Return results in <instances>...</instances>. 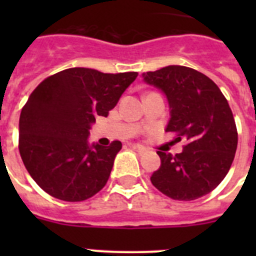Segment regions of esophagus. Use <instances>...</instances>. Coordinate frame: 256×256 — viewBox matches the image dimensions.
Masks as SVG:
<instances>
[{"instance_id": "esophagus-1", "label": "esophagus", "mask_w": 256, "mask_h": 256, "mask_svg": "<svg viewBox=\"0 0 256 256\" xmlns=\"http://www.w3.org/2000/svg\"><path fill=\"white\" fill-rule=\"evenodd\" d=\"M132 148H134V150L138 151V154L146 152V148H144V146H141V144H132Z\"/></svg>"}]
</instances>
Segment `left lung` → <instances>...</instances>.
Here are the masks:
<instances>
[{
  "instance_id": "8db88e82",
  "label": "left lung",
  "mask_w": 256,
  "mask_h": 256,
  "mask_svg": "<svg viewBox=\"0 0 256 256\" xmlns=\"http://www.w3.org/2000/svg\"><path fill=\"white\" fill-rule=\"evenodd\" d=\"M148 84L168 98L166 132L186 140L180 154L158 151L162 165L151 183L165 196L191 201L206 195L224 180L237 148V128L227 98L209 76L180 65L142 74Z\"/></svg>"
}]
</instances>
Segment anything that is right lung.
I'll use <instances>...</instances> for the list:
<instances>
[{
    "instance_id": "add662e5",
    "label": "right lung",
    "mask_w": 256,
    "mask_h": 256,
    "mask_svg": "<svg viewBox=\"0 0 256 256\" xmlns=\"http://www.w3.org/2000/svg\"><path fill=\"white\" fill-rule=\"evenodd\" d=\"M138 73L70 68L32 92L19 119V151L30 177L52 198L83 201L105 187L122 142L88 144L97 116H108Z\"/></svg>"
}]
</instances>
